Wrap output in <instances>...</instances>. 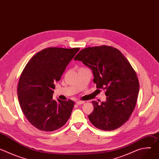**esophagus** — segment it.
Returning <instances> with one entry per match:
<instances>
[{"label":"esophagus","instance_id":"esophagus-1","mask_svg":"<svg viewBox=\"0 0 159 159\" xmlns=\"http://www.w3.org/2000/svg\"><path fill=\"white\" fill-rule=\"evenodd\" d=\"M84 103V101H76V104L77 105H80V104H82Z\"/></svg>","mask_w":159,"mask_h":159}]
</instances>
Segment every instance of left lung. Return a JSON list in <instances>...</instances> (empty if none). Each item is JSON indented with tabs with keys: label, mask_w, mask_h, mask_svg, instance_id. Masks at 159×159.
I'll use <instances>...</instances> for the list:
<instances>
[{
	"label": "left lung",
	"mask_w": 159,
	"mask_h": 159,
	"mask_svg": "<svg viewBox=\"0 0 159 159\" xmlns=\"http://www.w3.org/2000/svg\"><path fill=\"white\" fill-rule=\"evenodd\" d=\"M92 69L96 88L106 90V101H93L89 115L91 123L104 131L115 130L129 118L137 103L139 82L127 58L118 49L106 45L82 49L75 57Z\"/></svg>",
	"instance_id": "1"
}]
</instances>
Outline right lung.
Instances as JSON below:
<instances>
[{
  "label": "right lung",
  "instance_id": "obj_1",
  "mask_svg": "<svg viewBox=\"0 0 159 159\" xmlns=\"http://www.w3.org/2000/svg\"><path fill=\"white\" fill-rule=\"evenodd\" d=\"M79 48L51 47L34 55L22 70L17 85L20 108L29 122L37 129L53 131L70 117L74 102L53 100L55 81H59L66 66Z\"/></svg>",
  "mask_w": 159,
  "mask_h": 159
}]
</instances>
